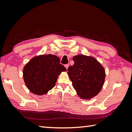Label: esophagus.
<instances>
[{
  "label": "esophagus",
  "instance_id": "obj_1",
  "mask_svg": "<svg viewBox=\"0 0 132 132\" xmlns=\"http://www.w3.org/2000/svg\"><path fill=\"white\" fill-rule=\"evenodd\" d=\"M64 67H65V68L67 69L68 68V67H69V64H65Z\"/></svg>",
  "mask_w": 132,
  "mask_h": 132
}]
</instances>
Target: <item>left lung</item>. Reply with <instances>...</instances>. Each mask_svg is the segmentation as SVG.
<instances>
[{
  "label": "left lung",
  "instance_id": "8db88e82",
  "mask_svg": "<svg viewBox=\"0 0 132 132\" xmlns=\"http://www.w3.org/2000/svg\"><path fill=\"white\" fill-rule=\"evenodd\" d=\"M73 59L74 64L68 68V74L77 94L85 99L96 96L105 81L103 67L91 57L78 55Z\"/></svg>",
  "mask_w": 132,
  "mask_h": 132
}]
</instances>
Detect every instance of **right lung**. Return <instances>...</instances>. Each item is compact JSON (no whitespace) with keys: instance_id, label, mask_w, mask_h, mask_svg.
I'll return each instance as SVG.
<instances>
[{"instance_id":"obj_1","label":"right lung","mask_w":132,"mask_h":132,"mask_svg":"<svg viewBox=\"0 0 132 132\" xmlns=\"http://www.w3.org/2000/svg\"><path fill=\"white\" fill-rule=\"evenodd\" d=\"M66 70L56 55H41L31 59L24 67L23 77L31 92L42 95L53 88L58 75Z\"/></svg>"}]
</instances>
